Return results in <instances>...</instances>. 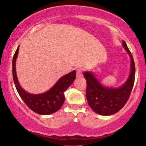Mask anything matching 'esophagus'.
I'll return each instance as SVG.
<instances>
[{
  "label": "esophagus",
  "instance_id": "esophagus-1",
  "mask_svg": "<svg viewBox=\"0 0 146 146\" xmlns=\"http://www.w3.org/2000/svg\"><path fill=\"white\" fill-rule=\"evenodd\" d=\"M77 71V77L80 78V77L82 76V73H83V68H78L76 70Z\"/></svg>",
  "mask_w": 146,
  "mask_h": 146
}]
</instances>
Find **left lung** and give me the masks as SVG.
I'll list each match as a JSON object with an SVG mask.
<instances>
[{
    "label": "left lung",
    "mask_w": 146,
    "mask_h": 146,
    "mask_svg": "<svg viewBox=\"0 0 146 146\" xmlns=\"http://www.w3.org/2000/svg\"><path fill=\"white\" fill-rule=\"evenodd\" d=\"M123 46L131 58V71L127 82L119 88L103 86L89 72H85L86 80V95L88 105L93 111L102 115H111L124 106L130 98L135 78V64L131 52L123 41Z\"/></svg>",
    "instance_id": "1"
}]
</instances>
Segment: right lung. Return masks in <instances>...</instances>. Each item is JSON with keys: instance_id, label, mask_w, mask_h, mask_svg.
I'll return each instance as SVG.
<instances>
[{"instance_id": "right-lung-1", "label": "right lung", "mask_w": 146, "mask_h": 146, "mask_svg": "<svg viewBox=\"0 0 146 146\" xmlns=\"http://www.w3.org/2000/svg\"><path fill=\"white\" fill-rule=\"evenodd\" d=\"M19 46L17 48L12 61V73L14 84L23 102L35 113L40 115H50L58 111L64 102V91L74 81L76 77V71H73L64 75L49 90L39 95H32L25 91L20 86L16 73V60L17 58Z\"/></svg>"}]
</instances>
